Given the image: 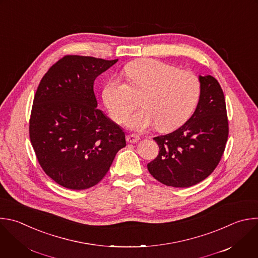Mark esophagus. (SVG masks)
Wrapping results in <instances>:
<instances>
[{
    "label": "esophagus",
    "mask_w": 258,
    "mask_h": 258,
    "mask_svg": "<svg viewBox=\"0 0 258 258\" xmlns=\"http://www.w3.org/2000/svg\"><path fill=\"white\" fill-rule=\"evenodd\" d=\"M139 140H140V137L137 136V135L130 134V135L126 136V141H127L128 143H132V144H133V143H137Z\"/></svg>",
    "instance_id": "34e87169"
}]
</instances>
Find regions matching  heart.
Segmentation results:
<instances>
[{"mask_svg": "<svg viewBox=\"0 0 258 258\" xmlns=\"http://www.w3.org/2000/svg\"><path fill=\"white\" fill-rule=\"evenodd\" d=\"M123 73L127 83L112 78L102 92L106 108L118 123H124L137 109V98H141L144 109L130 120L135 131H144L153 124L160 132L172 131L182 125L198 105L202 86L190 71L145 58L126 64Z\"/></svg>", "mask_w": 258, "mask_h": 258, "instance_id": "heart-1", "label": "heart"}]
</instances>
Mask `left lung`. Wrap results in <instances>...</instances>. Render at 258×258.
<instances>
[{"instance_id": "1", "label": "left lung", "mask_w": 258, "mask_h": 258, "mask_svg": "<svg viewBox=\"0 0 258 258\" xmlns=\"http://www.w3.org/2000/svg\"><path fill=\"white\" fill-rule=\"evenodd\" d=\"M201 97L192 116L178 130L154 138L158 156L148 163L151 175L167 186L189 187L218 166L229 135L224 92L212 76H200Z\"/></svg>"}]
</instances>
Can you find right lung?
Listing matches in <instances>:
<instances>
[{
	"instance_id": "1",
	"label": "right lung",
	"mask_w": 258,
	"mask_h": 258,
	"mask_svg": "<svg viewBox=\"0 0 258 258\" xmlns=\"http://www.w3.org/2000/svg\"><path fill=\"white\" fill-rule=\"evenodd\" d=\"M117 59L64 55L42 77L29 119L39 165L57 184L74 190L96 185L125 147L124 132L97 107L95 79Z\"/></svg>"
}]
</instances>
